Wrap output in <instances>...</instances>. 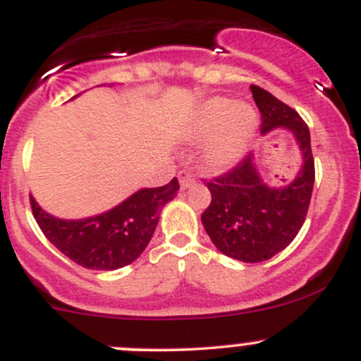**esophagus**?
<instances>
[{
  "mask_svg": "<svg viewBox=\"0 0 361 361\" xmlns=\"http://www.w3.org/2000/svg\"><path fill=\"white\" fill-rule=\"evenodd\" d=\"M178 180H180L181 190H187V188H190L192 185L195 183V178H193L192 173H188V171H180V174H178Z\"/></svg>",
  "mask_w": 361,
  "mask_h": 361,
  "instance_id": "34e87169",
  "label": "esophagus"
}]
</instances>
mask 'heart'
Masks as SVG:
<instances>
[{"instance_id":"1","label":"heart","mask_w":361,"mask_h":361,"mask_svg":"<svg viewBox=\"0 0 361 361\" xmlns=\"http://www.w3.org/2000/svg\"><path fill=\"white\" fill-rule=\"evenodd\" d=\"M256 128L257 114L249 104L214 97L200 105L188 138L202 142L209 137L202 150L204 164L212 171H226L244 157Z\"/></svg>"}]
</instances>
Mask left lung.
Here are the masks:
<instances>
[{"label": "left lung", "mask_w": 361, "mask_h": 361, "mask_svg": "<svg viewBox=\"0 0 361 361\" xmlns=\"http://www.w3.org/2000/svg\"><path fill=\"white\" fill-rule=\"evenodd\" d=\"M250 91L261 112V135L289 131L301 152V169L290 183L270 187L249 154L230 173L207 183L212 200L200 219L219 252L261 263L286 249L301 230L313 192L314 161L301 116L259 86L252 85Z\"/></svg>", "instance_id": "left-lung-1"}]
</instances>
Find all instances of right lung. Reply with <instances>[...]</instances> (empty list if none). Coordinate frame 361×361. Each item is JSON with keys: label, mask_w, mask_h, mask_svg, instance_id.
<instances>
[{"label": "right lung", "mask_w": 361, "mask_h": 361, "mask_svg": "<svg viewBox=\"0 0 361 361\" xmlns=\"http://www.w3.org/2000/svg\"><path fill=\"white\" fill-rule=\"evenodd\" d=\"M178 190L180 185L173 178L164 187L140 188L112 209L81 219L56 218L32 195L30 206L44 237L60 252L88 270L112 271L138 259L154 235L161 209Z\"/></svg>", "instance_id": "1"}]
</instances>
